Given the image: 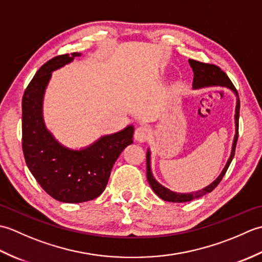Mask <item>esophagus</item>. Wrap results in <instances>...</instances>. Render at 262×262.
Returning <instances> with one entry per match:
<instances>
[{
	"label": "esophagus",
	"mask_w": 262,
	"mask_h": 262,
	"mask_svg": "<svg viewBox=\"0 0 262 262\" xmlns=\"http://www.w3.org/2000/svg\"><path fill=\"white\" fill-rule=\"evenodd\" d=\"M149 135H151V130H149L146 126L141 125L136 128V130L134 133V138L137 142L144 143L148 140Z\"/></svg>",
	"instance_id": "34e87169"
}]
</instances>
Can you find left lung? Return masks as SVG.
I'll return each mask as SVG.
<instances>
[{"label":"left lung","instance_id":"left-lung-1","mask_svg":"<svg viewBox=\"0 0 262 262\" xmlns=\"http://www.w3.org/2000/svg\"><path fill=\"white\" fill-rule=\"evenodd\" d=\"M189 64H190L191 69L193 71V82H192V88L194 90L197 89H203V88H207V86H223L227 88L235 94L236 97V105H235V115H234V120H235V135H234V140H233L232 144V151L229 160L224 166V169L222 170L221 174L216 178V180L208 185L207 187H205L200 190L197 191H192V192H176L172 191L170 189L165 188L164 186L161 185L155 178L153 177L152 173V169H151V151L149 148L147 149L146 153V176H147V180L149 186H151L152 190L158 194V196L165 200V202H170V203H186V202H190V200H193L196 198H199L202 196H205L206 193L211 192L214 189L219 186V183L223 179L224 174L226 173L227 169L232 162L233 158H234V153H235V146H236V142H237V134H238V114H240V99H238V94L236 89L233 85V83L229 79L223 71H222L219 66L213 65V64H205L202 62H198V60L194 59H189Z\"/></svg>","mask_w":262,"mask_h":262}]
</instances>
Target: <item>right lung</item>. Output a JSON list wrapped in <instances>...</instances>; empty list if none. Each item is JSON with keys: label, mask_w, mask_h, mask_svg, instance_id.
<instances>
[{"label": "right lung", "mask_w": 262, "mask_h": 262, "mask_svg": "<svg viewBox=\"0 0 262 262\" xmlns=\"http://www.w3.org/2000/svg\"><path fill=\"white\" fill-rule=\"evenodd\" d=\"M56 56L38 70L22 98V149L27 166L49 196L62 203H83L103 192L110 172L125 147L133 143L134 126L101 136L86 147L64 146L43 120V97L52 73L80 57Z\"/></svg>", "instance_id": "obj_1"}]
</instances>
